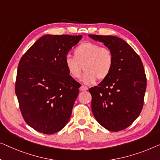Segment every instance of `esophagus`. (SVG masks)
I'll return each instance as SVG.
<instances>
[{
	"label": "esophagus",
	"instance_id": "obj_1",
	"mask_svg": "<svg viewBox=\"0 0 160 160\" xmlns=\"http://www.w3.org/2000/svg\"><path fill=\"white\" fill-rule=\"evenodd\" d=\"M88 89V87L85 86V85H82V86L80 87V90H81V91H87Z\"/></svg>",
	"mask_w": 160,
	"mask_h": 160
}]
</instances>
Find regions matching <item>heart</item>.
Here are the masks:
<instances>
[{
    "instance_id": "b5f03b06",
    "label": "heart",
    "mask_w": 160,
    "mask_h": 160,
    "mask_svg": "<svg viewBox=\"0 0 160 160\" xmlns=\"http://www.w3.org/2000/svg\"><path fill=\"white\" fill-rule=\"evenodd\" d=\"M113 64L114 55L109 48L89 41L78 45L74 50V57L67 55L64 58L65 67L74 79L80 77L83 67L85 72L82 80L85 84L93 83L96 79H107Z\"/></svg>"
}]
</instances>
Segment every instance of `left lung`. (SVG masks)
Wrapping results in <instances>:
<instances>
[{"label": "left lung", "instance_id": "8db88e82", "mask_svg": "<svg viewBox=\"0 0 160 160\" xmlns=\"http://www.w3.org/2000/svg\"><path fill=\"white\" fill-rule=\"evenodd\" d=\"M103 42L114 55V64L107 79L89 89L96 120L112 132L127 128L143 109L147 77L141 58L120 38L89 35Z\"/></svg>", "mask_w": 160, "mask_h": 160}]
</instances>
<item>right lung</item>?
<instances>
[{"mask_svg":"<svg viewBox=\"0 0 160 160\" xmlns=\"http://www.w3.org/2000/svg\"><path fill=\"white\" fill-rule=\"evenodd\" d=\"M81 38L46 35L19 61L15 93L24 121L38 132L55 133L70 118L80 84L69 75L64 58Z\"/></svg>","mask_w":160,"mask_h":160,"instance_id":"obj_1","label":"right lung"}]
</instances>
